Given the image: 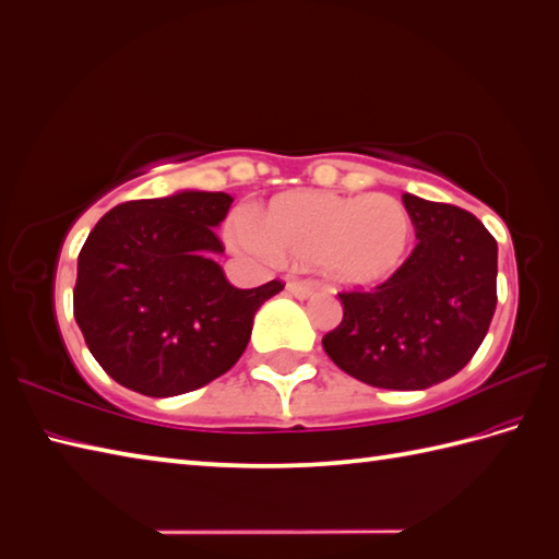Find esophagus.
<instances>
[{
    "label": "esophagus",
    "instance_id": "1",
    "mask_svg": "<svg viewBox=\"0 0 559 559\" xmlns=\"http://www.w3.org/2000/svg\"><path fill=\"white\" fill-rule=\"evenodd\" d=\"M287 292L292 296H296V299H308L316 292V287L311 282H299V280H289L287 282Z\"/></svg>",
    "mask_w": 559,
    "mask_h": 559
}]
</instances>
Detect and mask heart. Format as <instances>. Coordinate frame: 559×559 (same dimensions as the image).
Returning a JSON list of instances; mask_svg holds the SVG:
<instances>
[{
	"label": "heart",
	"mask_w": 559,
	"mask_h": 559,
	"mask_svg": "<svg viewBox=\"0 0 559 559\" xmlns=\"http://www.w3.org/2000/svg\"><path fill=\"white\" fill-rule=\"evenodd\" d=\"M227 241L263 263L316 265L340 287L370 289L402 267L412 217L396 198L382 193L292 191L272 198L263 219L251 210L234 213Z\"/></svg>",
	"instance_id": "1"
}]
</instances>
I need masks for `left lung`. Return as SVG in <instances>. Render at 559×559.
<instances>
[{"label": "left lung", "instance_id": "1", "mask_svg": "<svg viewBox=\"0 0 559 559\" xmlns=\"http://www.w3.org/2000/svg\"><path fill=\"white\" fill-rule=\"evenodd\" d=\"M416 248L373 292L340 294L344 318L322 349L344 373L384 390L456 376L486 340L498 304V241L466 210L404 193Z\"/></svg>", "mask_w": 559, "mask_h": 559}]
</instances>
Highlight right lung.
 <instances>
[{
    "label": "right lung",
    "instance_id": "1",
    "mask_svg": "<svg viewBox=\"0 0 559 559\" xmlns=\"http://www.w3.org/2000/svg\"><path fill=\"white\" fill-rule=\"evenodd\" d=\"M229 193L177 191L129 201L97 222L79 253L73 316L95 361L123 388L175 396L239 361L258 308L284 289L227 282L215 227Z\"/></svg>",
    "mask_w": 559,
    "mask_h": 559
}]
</instances>
